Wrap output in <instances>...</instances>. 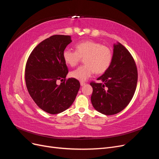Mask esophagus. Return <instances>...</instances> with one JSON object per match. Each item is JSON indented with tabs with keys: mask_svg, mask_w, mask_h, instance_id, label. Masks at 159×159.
<instances>
[{
	"mask_svg": "<svg viewBox=\"0 0 159 159\" xmlns=\"http://www.w3.org/2000/svg\"><path fill=\"white\" fill-rule=\"evenodd\" d=\"M85 84V83L84 82V81H80V85H81V86H83V85H84Z\"/></svg>",
	"mask_w": 159,
	"mask_h": 159,
	"instance_id": "esophagus-1",
	"label": "esophagus"
}]
</instances>
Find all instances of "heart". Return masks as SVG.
Here are the masks:
<instances>
[{
    "mask_svg": "<svg viewBox=\"0 0 159 159\" xmlns=\"http://www.w3.org/2000/svg\"><path fill=\"white\" fill-rule=\"evenodd\" d=\"M75 51L66 49L63 52L64 61L71 67L78 64L84 58V65L70 72L71 78L84 81L95 71L102 74L110 67L113 60V52L108 46L93 40H85L75 46Z\"/></svg>",
    "mask_w": 159,
    "mask_h": 159,
    "instance_id": "1",
    "label": "heart"
}]
</instances>
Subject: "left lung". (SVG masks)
<instances>
[{
  "label": "left lung",
  "mask_w": 159,
  "mask_h": 159,
  "mask_svg": "<svg viewBox=\"0 0 159 159\" xmlns=\"http://www.w3.org/2000/svg\"><path fill=\"white\" fill-rule=\"evenodd\" d=\"M137 79V68L131 53L120 43L115 44L111 64L97 79L102 83H90L93 88L91 101L93 107L106 115L121 111L133 97Z\"/></svg>",
  "instance_id": "left-lung-1"
}]
</instances>
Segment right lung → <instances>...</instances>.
I'll return each mask as SVG.
<instances>
[{
	"label": "right lung",
	"instance_id": "right-lung-1",
	"mask_svg": "<svg viewBox=\"0 0 159 159\" xmlns=\"http://www.w3.org/2000/svg\"><path fill=\"white\" fill-rule=\"evenodd\" d=\"M71 42L70 36H52L34 48L26 61L25 81L28 93L38 107L50 114L68 109L80 88L78 80L66 79L68 68L63 52ZM57 80L64 81L57 85Z\"/></svg>",
	"mask_w": 159,
	"mask_h": 159
}]
</instances>
